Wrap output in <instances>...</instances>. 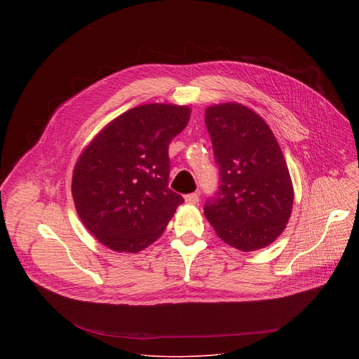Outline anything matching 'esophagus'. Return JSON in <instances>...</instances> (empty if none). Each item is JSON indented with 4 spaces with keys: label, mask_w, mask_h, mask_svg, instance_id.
<instances>
[{
    "label": "esophagus",
    "mask_w": 359,
    "mask_h": 359,
    "mask_svg": "<svg viewBox=\"0 0 359 359\" xmlns=\"http://www.w3.org/2000/svg\"><path fill=\"white\" fill-rule=\"evenodd\" d=\"M184 200H186V203H189V204H198V194H197V193L186 194V196H184Z\"/></svg>",
    "instance_id": "obj_1"
}]
</instances>
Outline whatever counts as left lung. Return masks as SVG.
<instances>
[{"mask_svg":"<svg viewBox=\"0 0 359 359\" xmlns=\"http://www.w3.org/2000/svg\"><path fill=\"white\" fill-rule=\"evenodd\" d=\"M220 169L219 193L204 216L229 245L248 252L270 245L292 212L294 187L283 150L266 121L238 102L204 112Z\"/></svg>","mask_w":359,"mask_h":359,"instance_id":"1","label":"left lung"}]
</instances>
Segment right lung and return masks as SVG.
<instances>
[{
	"mask_svg": "<svg viewBox=\"0 0 359 359\" xmlns=\"http://www.w3.org/2000/svg\"><path fill=\"white\" fill-rule=\"evenodd\" d=\"M190 114L187 105H140L111 121L83 147L71 190L81 222L99 243L135 254L163 234L184 201L168 187V147Z\"/></svg>",
	"mask_w": 359,
	"mask_h": 359,
	"instance_id": "right-lung-1",
	"label": "right lung"
}]
</instances>
